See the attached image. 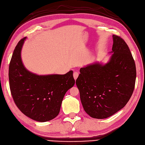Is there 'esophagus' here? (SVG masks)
I'll use <instances>...</instances> for the list:
<instances>
[{"label":"esophagus","instance_id":"esophagus-1","mask_svg":"<svg viewBox=\"0 0 145 145\" xmlns=\"http://www.w3.org/2000/svg\"><path fill=\"white\" fill-rule=\"evenodd\" d=\"M78 76H79V73L78 72H74L73 73V78H74V79H75V80L78 78Z\"/></svg>","mask_w":145,"mask_h":145}]
</instances>
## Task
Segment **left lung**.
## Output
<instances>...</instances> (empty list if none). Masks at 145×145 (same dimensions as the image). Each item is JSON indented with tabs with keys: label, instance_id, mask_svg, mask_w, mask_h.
I'll use <instances>...</instances> for the list:
<instances>
[{
	"label": "left lung",
	"instance_id": "8db88e82",
	"mask_svg": "<svg viewBox=\"0 0 145 145\" xmlns=\"http://www.w3.org/2000/svg\"><path fill=\"white\" fill-rule=\"evenodd\" d=\"M111 57L106 64L80 69L76 84L84 110L93 118L105 119L122 109L133 93L135 60L125 42L114 35Z\"/></svg>",
	"mask_w": 145,
	"mask_h": 145
}]
</instances>
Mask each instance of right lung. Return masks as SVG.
I'll list each match as a JSON object with an SVG mask.
<instances>
[{
  "instance_id": "right-lung-1",
  "label": "right lung",
  "mask_w": 145,
  "mask_h": 145,
  "mask_svg": "<svg viewBox=\"0 0 145 145\" xmlns=\"http://www.w3.org/2000/svg\"><path fill=\"white\" fill-rule=\"evenodd\" d=\"M25 39L18 42L10 61V93L23 114L35 121L46 122L58 115L64 96L75 81L72 71L64 74L37 75L27 70L21 57Z\"/></svg>"
}]
</instances>
